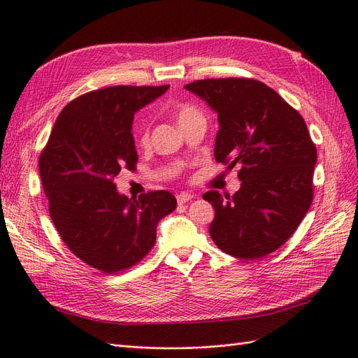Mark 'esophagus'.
<instances>
[{"mask_svg":"<svg viewBox=\"0 0 358 358\" xmlns=\"http://www.w3.org/2000/svg\"><path fill=\"white\" fill-rule=\"evenodd\" d=\"M193 197H194V196H193L192 193H186V192H182V193L177 194V202H178L180 205H182V203H186V202L192 201Z\"/></svg>","mask_w":358,"mask_h":358,"instance_id":"obj_1","label":"esophagus"}]
</instances>
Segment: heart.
<instances>
[{
	"label": "heart",
	"instance_id": "heart-1",
	"mask_svg": "<svg viewBox=\"0 0 358 358\" xmlns=\"http://www.w3.org/2000/svg\"><path fill=\"white\" fill-rule=\"evenodd\" d=\"M197 115H201V113L197 112L193 108V106H182V108L178 110V115H177L178 124L186 122V121H189V119H192V117H194ZM148 140H149V129L144 128L143 132H141V143H148Z\"/></svg>",
	"mask_w": 358,
	"mask_h": 358
}]
</instances>
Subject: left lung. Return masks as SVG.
<instances>
[{"instance_id": "obj_1", "label": "left lung", "mask_w": 358, "mask_h": 358, "mask_svg": "<svg viewBox=\"0 0 358 358\" xmlns=\"http://www.w3.org/2000/svg\"><path fill=\"white\" fill-rule=\"evenodd\" d=\"M218 115L215 161L241 165V190L203 194L215 218L209 234L229 255L266 257L285 245L313 202L315 145L306 121L257 79H201L184 85Z\"/></svg>"}]
</instances>
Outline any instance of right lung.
I'll return each instance as SVG.
<instances>
[{"label":"right lung","mask_w":358,"mask_h":358,"mask_svg":"<svg viewBox=\"0 0 358 358\" xmlns=\"http://www.w3.org/2000/svg\"><path fill=\"white\" fill-rule=\"evenodd\" d=\"M169 85H116L68 103L39 156L48 210L62 241L92 268L117 273L136 266L156 242L157 222L177 208L174 194H119L113 178L137 164L134 113Z\"/></svg>","instance_id":"1"}]
</instances>
